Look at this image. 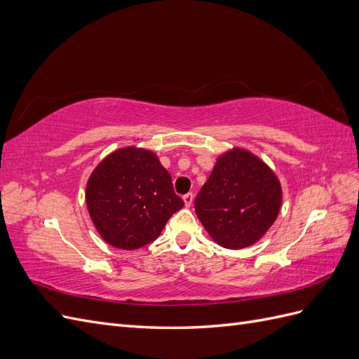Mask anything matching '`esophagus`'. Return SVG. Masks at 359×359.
I'll return each mask as SVG.
<instances>
[{
	"mask_svg": "<svg viewBox=\"0 0 359 359\" xmlns=\"http://www.w3.org/2000/svg\"><path fill=\"white\" fill-rule=\"evenodd\" d=\"M182 201H184V203H186V206H191V203H193V193L184 194V196H182Z\"/></svg>",
	"mask_w": 359,
	"mask_h": 359,
	"instance_id": "obj_1",
	"label": "esophagus"
}]
</instances>
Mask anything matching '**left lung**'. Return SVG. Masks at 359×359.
Listing matches in <instances>:
<instances>
[{
  "label": "left lung",
  "instance_id": "1",
  "mask_svg": "<svg viewBox=\"0 0 359 359\" xmlns=\"http://www.w3.org/2000/svg\"><path fill=\"white\" fill-rule=\"evenodd\" d=\"M280 181L257 156L232 148L219 156L194 199V211L212 240L231 250L253 245L280 212Z\"/></svg>",
  "mask_w": 359,
  "mask_h": 359
}]
</instances>
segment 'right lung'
Listing matches in <instances>:
<instances>
[{
  "label": "right lung",
  "mask_w": 359,
  "mask_h": 359,
  "mask_svg": "<svg viewBox=\"0 0 359 359\" xmlns=\"http://www.w3.org/2000/svg\"><path fill=\"white\" fill-rule=\"evenodd\" d=\"M86 208L103 240L121 250L156 241L184 202L156 153L119 148L104 157L86 182Z\"/></svg>",
  "instance_id": "right-lung-1"
}]
</instances>
